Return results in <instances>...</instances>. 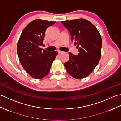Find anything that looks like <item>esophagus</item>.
Here are the masks:
<instances>
[{
  "label": "esophagus",
  "mask_w": 121,
  "mask_h": 121,
  "mask_svg": "<svg viewBox=\"0 0 121 121\" xmlns=\"http://www.w3.org/2000/svg\"><path fill=\"white\" fill-rule=\"evenodd\" d=\"M63 52L61 51H58V54H61V53H62Z\"/></svg>",
  "instance_id": "34e87169"
}]
</instances>
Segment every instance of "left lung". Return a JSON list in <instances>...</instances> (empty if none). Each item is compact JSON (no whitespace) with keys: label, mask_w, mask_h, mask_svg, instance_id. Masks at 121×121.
Here are the masks:
<instances>
[{"label":"left lung","mask_w":121,"mask_h":121,"mask_svg":"<svg viewBox=\"0 0 121 121\" xmlns=\"http://www.w3.org/2000/svg\"><path fill=\"white\" fill-rule=\"evenodd\" d=\"M69 32L71 41L78 49V55L69 53V59L64 66L68 73L76 79L88 76L97 66L101 55L102 39L97 28L86 19L61 21Z\"/></svg>","instance_id":"obj_1"}]
</instances>
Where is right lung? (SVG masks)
I'll return each instance as SVG.
<instances>
[{"mask_svg":"<svg viewBox=\"0 0 121 121\" xmlns=\"http://www.w3.org/2000/svg\"><path fill=\"white\" fill-rule=\"evenodd\" d=\"M55 22L34 20L26 26L19 38L17 53L20 61L24 70L34 78L41 79L48 74L58 54L56 51H42L40 48L43 45L46 29Z\"/></svg>","mask_w":121,"mask_h":121,"instance_id":"obj_1","label":"right lung"}]
</instances>
